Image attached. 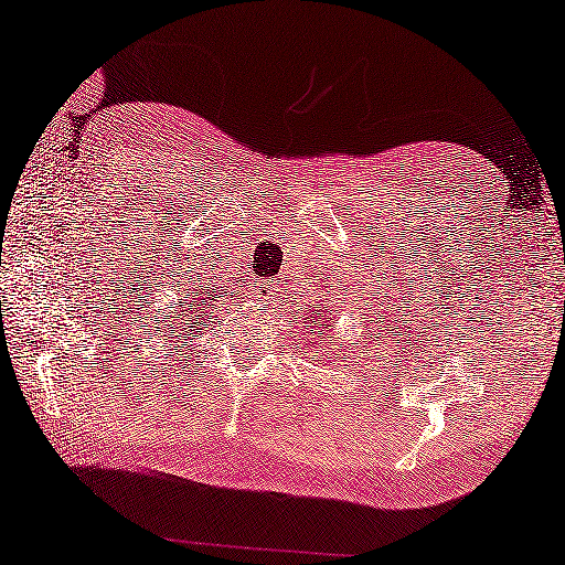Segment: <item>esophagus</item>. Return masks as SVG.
I'll return each instance as SVG.
<instances>
[{"label":"esophagus","mask_w":565,"mask_h":565,"mask_svg":"<svg viewBox=\"0 0 565 565\" xmlns=\"http://www.w3.org/2000/svg\"><path fill=\"white\" fill-rule=\"evenodd\" d=\"M270 288H273V285H267V292H273V290H270Z\"/></svg>","instance_id":"obj_1"}]
</instances>
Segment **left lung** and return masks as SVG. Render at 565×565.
<instances>
[{
	"label": "left lung",
	"instance_id": "1",
	"mask_svg": "<svg viewBox=\"0 0 565 565\" xmlns=\"http://www.w3.org/2000/svg\"><path fill=\"white\" fill-rule=\"evenodd\" d=\"M331 288H333V285H331ZM331 320H333V318H331ZM331 320L326 318V310L312 308V306H310L308 312H302V323H308V333L316 335L318 341H320V338H331V335H333L331 328H328V323H331ZM306 345H308V343H306ZM341 351H345L343 345H341V349H335V355H341ZM335 355H333V359H335Z\"/></svg>",
	"mask_w": 565,
	"mask_h": 565
}]
</instances>
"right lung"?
<instances>
[{"instance_id":"right-lung-1","label":"right lung","mask_w":565,"mask_h":565,"mask_svg":"<svg viewBox=\"0 0 565 565\" xmlns=\"http://www.w3.org/2000/svg\"><path fill=\"white\" fill-rule=\"evenodd\" d=\"M227 288V285H224ZM177 302H173L171 316L167 312V320H161V326H151L149 333L153 335V351L156 345H161L163 355H179L186 361V351L192 349V343L204 331L206 312H210L212 302H220L224 292L216 288L210 273H204L199 267L196 273L189 270L186 280L181 282V290L177 292ZM212 323V320H210Z\"/></svg>"}]
</instances>
